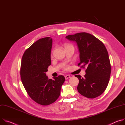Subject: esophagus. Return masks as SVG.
I'll return each instance as SVG.
<instances>
[{"label": "esophagus", "mask_w": 125, "mask_h": 125, "mask_svg": "<svg viewBox=\"0 0 125 125\" xmlns=\"http://www.w3.org/2000/svg\"><path fill=\"white\" fill-rule=\"evenodd\" d=\"M71 77V76H70V75H65V79L66 80V79H68V78H70Z\"/></svg>", "instance_id": "1"}]
</instances>
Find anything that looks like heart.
Returning <instances> with one entry per match:
<instances>
[{
    "instance_id": "1",
    "label": "heart",
    "mask_w": 125,
    "mask_h": 125,
    "mask_svg": "<svg viewBox=\"0 0 125 125\" xmlns=\"http://www.w3.org/2000/svg\"><path fill=\"white\" fill-rule=\"evenodd\" d=\"M71 46H72L70 45H69V44H66V45H65V48L68 47H71Z\"/></svg>"
}]
</instances>
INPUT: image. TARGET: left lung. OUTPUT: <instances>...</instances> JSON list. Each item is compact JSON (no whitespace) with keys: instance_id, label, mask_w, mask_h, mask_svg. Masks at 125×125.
<instances>
[{"instance_id":"1","label":"left lung","mask_w":125,"mask_h":125,"mask_svg":"<svg viewBox=\"0 0 125 125\" xmlns=\"http://www.w3.org/2000/svg\"><path fill=\"white\" fill-rule=\"evenodd\" d=\"M65 38L77 45L80 59L78 65L87 68L84 77L75 75L79 81L78 92L88 98L100 96L108 86L111 71L105 46L97 38L85 32L68 35Z\"/></svg>"}]
</instances>
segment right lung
<instances>
[{
  "label": "right lung",
  "instance_id": "add662e5",
  "mask_svg": "<svg viewBox=\"0 0 125 125\" xmlns=\"http://www.w3.org/2000/svg\"><path fill=\"white\" fill-rule=\"evenodd\" d=\"M52 44L51 37L40 39L25 51L22 58L20 75L23 86L30 97L42 105L56 101L65 80L62 75L53 79L47 76Z\"/></svg>",
  "mask_w": 125,
  "mask_h": 125
}]
</instances>
